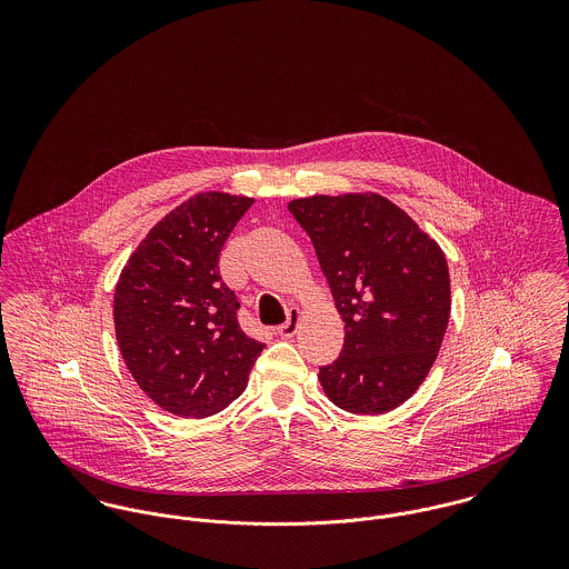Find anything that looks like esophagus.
<instances>
[{"mask_svg": "<svg viewBox=\"0 0 569 569\" xmlns=\"http://www.w3.org/2000/svg\"><path fill=\"white\" fill-rule=\"evenodd\" d=\"M298 325H300V309H289V313H287V322L278 326V328H276V332H278L280 337H293V335H296V330H298Z\"/></svg>", "mask_w": 569, "mask_h": 569, "instance_id": "obj_1", "label": "esophagus"}]
</instances>
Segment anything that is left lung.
Here are the masks:
<instances>
[{
	"mask_svg": "<svg viewBox=\"0 0 569 569\" xmlns=\"http://www.w3.org/2000/svg\"><path fill=\"white\" fill-rule=\"evenodd\" d=\"M343 320V348L320 368L328 399L377 416L406 403L431 370L451 313L442 249L381 194L289 203Z\"/></svg>",
	"mask_w": 569,
	"mask_h": 569,
	"instance_id": "obj_1",
	"label": "left lung"
}]
</instances>
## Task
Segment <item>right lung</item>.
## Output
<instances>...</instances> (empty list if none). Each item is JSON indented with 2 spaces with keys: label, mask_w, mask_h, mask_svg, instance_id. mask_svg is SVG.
I'll return each mask as SVG.
<instances>
[{
  "label": "right lung",
  "mask_w": 569,
  "mask_h": 569,
  "mask_svg": "<svg viewBox=\"0 0 569 569\" xmlns=\"http://www.w3.org/2000/svg\"><path fill=\"white\" fill-rule=\"evenodd\" d=\"M253 199L201 192L138 244L113 298L116 337L138 386L183 418L212 416L243 395L264 343L239 325L219 256Z\"/></svg>",
  "instance_id": "1"
}]
</instances>
